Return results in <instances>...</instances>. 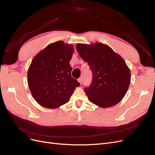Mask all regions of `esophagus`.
Segmentation results:
<instances>
[{"mask_svg": "<svg viewBox=\"0 0 155 155\" xmlns=\"http://www.w3.org/2000/svg\"><path fill=\"white\" fill-rule=\"evenodd\" d=\"M78 81H79V83H80V84L82 83V81H83V78H82V77H81L80 78L78 79Z\"/></svg>", "mask_w": 155, "mask_h": 155, "instance_id": "obj_1", "label": "esophagus"}]
</instances>
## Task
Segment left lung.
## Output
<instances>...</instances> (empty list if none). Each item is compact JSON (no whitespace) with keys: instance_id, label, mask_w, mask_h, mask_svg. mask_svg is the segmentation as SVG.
<instances>
[{"instance_id":"left-lung-1","label":"left lung","mask_w":155,"mask_h":155,"mask_svg":"<svg viewBox=\"0 0 155 155\" xmlns=\"http://www.w3.org/2000/svg\"><path fill=\"white\" fill-rule=\"evenodd\" d=\"M76 50L93 74L91 85L85 88L88 100L103 108L118 104L130 82V69L124 59L101 43L77 44Z\"/></svg>"}]
</instances>
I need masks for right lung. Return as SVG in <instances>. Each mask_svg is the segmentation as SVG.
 Here are the masks:
<instances>
[{
  "instance_id": "add662e5",
  "label": "right lung",
  "mask_w": 155,
  "mask_h": 155,
  "mask_svg": "<svg viewBox=\"0 0 155 155\" xmlns=\"http://www.w3.org/2000/svg\"><path fill=\"white\" fill-rule=\"evenodd\" d=\"M73 46L57 41L48 45L32 59L28 70V83L39 105L55 109L67 104L79 83L71 76L69 61Z\"/></svg>"
}]
</instances>
